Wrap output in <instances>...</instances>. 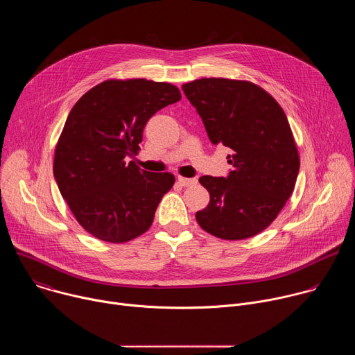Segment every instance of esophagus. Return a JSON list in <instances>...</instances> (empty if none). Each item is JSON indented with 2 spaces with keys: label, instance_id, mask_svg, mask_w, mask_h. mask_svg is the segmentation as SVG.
Segmentation results:
<instances>
[{
  "label": "esophagus",
  "instance_id": "1",
  "mask_svg": "<svg viewBox=\"0 0 355 355\" xmlns=\"http://www.w3.org/2000/svg\"><path fill=\"white\" fill-rule=\"evenodd\" d=\"M177 181L180 182V185L182 187H191L193 184H196V178H185V177H178Z\"/></svg>",
  "mask_w": 355,
  "mask_h": 355
}]
</instances>
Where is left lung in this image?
<instances>
[{"instance_id": "8db88e82", "label": "left lung", "mask_w": 355, "mask_h": 355, "mask_svg": "<svg viewBox=\"0 0 355 355\" xmlns=\"http://www.w3.org/2000/svg\"><path fill=\"white\" fill-rule=\"evenodd\" d=\"M182 91L209 140L232 148L226 177L204 175L211 200L196 222L225 240L263 232L291 196L299 173L297 148L285 112L259 85L227 78H200Z\"/></svg>"}]
</instances>
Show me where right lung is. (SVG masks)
Masks as SVG:
<instances>
[{
  "label": "right lung",
  "instance_id": "1",
  "mask_svg": "<svg viewBox=\"0 0 355 355\" xmlns=\"http://www.w3.org/2000/svg\"><path fill=\"white\" fill-rule=\"evenodd\" d=\"M181 99L168 83L108 80L85 92L70 111L55 151L53 174L69 208L92 236L129 241L155 219L175 178L128 163L147 121Z\"/></svg>",
  "mask_w": 355,
  "mask_h": 355
}]
</instances>
